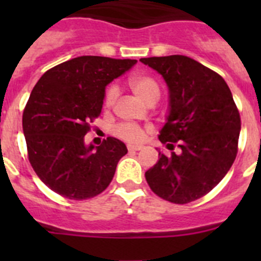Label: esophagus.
<instances>
[{
    "label": "esophagus",
    "mask_w": 261,
    "mask_h": 261,
    "mask_svg": "<svg viewBox=\"0 0 261 261\" xmlns=\"http://www.w3.org/2000/svg\"><path fill=\"white\" fill-rule=\"evenodd\" d=\"M128 150L129 151H138V150H141L142 146L141 145H128Z\"/></svg>",
    "instance_id": "esophagus-1"
}]
</instances>
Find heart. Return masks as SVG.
Here are the masks:
<instances>
[{
  "mask_svg": "<svg viewBox=\"0 0 261 261\" xmlns=\"http://www.w3.org/2000/svg\"><path fill=\"white\" fill-rule=\"evenodd\" d=\"M128 85L133 93L146 105H154L161 98V87L153 77L146 74H135L129 77ZM117 90L115 86H110L106 90L105 106L112 107L116 100ZM115 135L124 141L138 142L144 138V129L135 124H119L115 128Z\"/></svg>",
  "mask_w": 261,
  "mask_h": 261,
  "instance_id": "obj_1",
  "label": "heart"
}]
</instances>
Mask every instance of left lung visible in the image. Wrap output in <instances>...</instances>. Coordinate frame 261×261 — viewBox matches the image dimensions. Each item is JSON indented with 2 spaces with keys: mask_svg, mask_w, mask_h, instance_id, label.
Listing matches in <instances>:
<instances>
[{
  "mask_svg": "<svg viewBox=\"0 0 261 261\" xmlns=\"http://www.w3.org/2000/svg\"><path fill=\"white\" fill-rule=\"evenodd\" d=\"M162 74L170 115L159 141L170 150L145 172L150 190L166 201L188 204L211 192L238 153L241 115L222 77L187 56L141 59Z\"/></svg>",
  "mask_w": 261,
  "mask_h": 261,
  "instance_id": "left-lung-1",
  "label": "left lung"
}]
</instances>
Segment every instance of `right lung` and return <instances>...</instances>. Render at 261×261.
Here are the masks:
<instances>
[{
	"instance_id": "add662e5",
	"label": "right lung",
	"mask_w": 261,
	"mask_h": 261,
	"mask_svg": "<svg viewBox=\"0 0 261 261\" xmlns=\"http://www.w3.org/2000/svg\"><path fill=\"white\" fill-rule=\"evenodd\" d=\"M136 62L81 56L53 66L38 81L23 110V132L30 163L53 192L86 200L110 186L126 146L108 137L87 147L85 136L102 112L106 86Z\"/></svg>"
}]
</instances>
